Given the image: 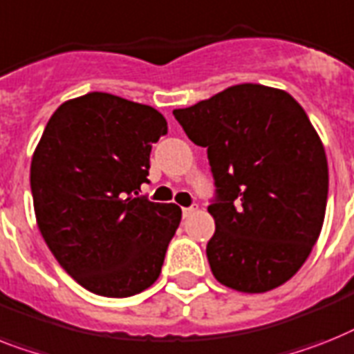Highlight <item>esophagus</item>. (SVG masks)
<instances>
[{
  "mask_svg": "<svg viewBox=\"0 0 354 354\" xmlns=\"http://www.w3.org/2000/svg\"><path fill=\"white\" fill-rule=\"evenodd\" d=\"M183 218H189L192 216V214H196L198 212V207L196 205H192V207H183Z\"/></svg>",
  "mask_w": 354,
  "mask_h": 354,
  "instance_id": "1",
  "label": "esophagus"
}]
</instances>
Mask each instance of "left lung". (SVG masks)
Instances as JSON below:
<instances>
[{
    "label": "left lung",
    "instance_id": "8db88e82",
    "mask_svg": "<svg viewBox=\"0 0 354 354\" xmlns=\"http://www.w3.org/2000/svg\"><path fill=\"white\" fill-rule=\"evenodd\" d=\"M172 114L207 147L216 183L207 243L214 278L247 295L291 280L320 236L329 187L326 149L306 111L281 88L240 83Z\"/></svg>",
    "mask_w": 354,
    "mask_h": 354
}]
</instances>
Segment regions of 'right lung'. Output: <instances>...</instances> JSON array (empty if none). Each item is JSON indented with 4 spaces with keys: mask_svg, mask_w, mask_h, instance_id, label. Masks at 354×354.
Returning <instances> with one entry per match:
<instances>
[{
    "mask_svg": "<svg viewBox=\"0 0 354 354\" xmlns=\"http://www.w3.org/2000/svg\"><path fill=\"white\" fill-rule=\"evenodd\" d=\"M165 132L151 105L88 93L56 109L34 149L37 229L57 263L94 295L132 297L162 272L182 209L149 202L138 189Z\"/></svg>",
    "mask_w": 354,
    "mask_h": 354,
    "instance_id": "add662e5",
    "label": "right lung"
}]
</instances>
